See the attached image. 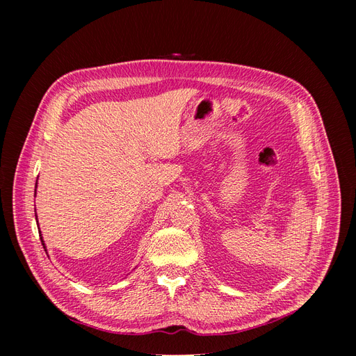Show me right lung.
I'll return each mask as SVG.
<instances>
[{
	"instance_id": "1",
	"label": "right lung",
	"mask_w": 356,
	"mask_h": 356,
	"mask_svg": "<svg viewBox=\"0 0 356 356\" xmlns=\"http://www.w3.org/2000/svg\"><path fill=\"white\" fill-rule=\"evenodd\" d=\"M35 188H37V184H35ZM37 191V190H35ZM35 220H37V213H35ZM40 232V230H38ZM41 239V243H42V246H44V250H46V245H44V241H42V238H40Z\"/></svg>"
}]
</instances>
